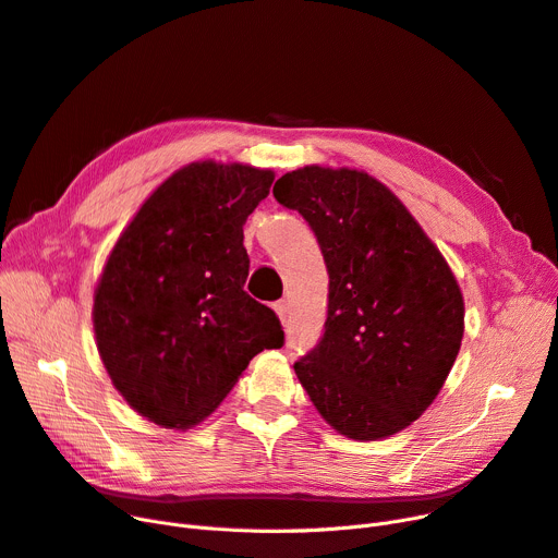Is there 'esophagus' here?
<instances>
[{
    "label": "esophagus",
    "instance_id": "esophagus-1",
    "mask_svg": "<svg viewBox=\"0 0 558 558\" xmlns=\"http://www.w3.org/2000/svg\"><path fill=\"white\" fill-rule=\"evenodd\" d=\"M274 310H276V314L280 316V320L284 324V320H287V301H276Z\"/></svg>",
    "mask_w": 558,
    "mask_h": 558
}]
</instances>
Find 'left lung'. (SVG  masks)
Here are the masks:
<instances>
[{"instance_id":"left-lung-1","label":"left lung","mask_w":558,"mask_h":558,"mask_svg":"<svg viewBox=\"0 0 558 558\" xmlns=\"http://www.w3.org/2000/svg\"><path fill=\"white\" fill-rule=\"evenodd\" d=\"M274 196L307 221L328 267V318L294 371L337 432L375 441L441 391L463 337V299L404 205L355 169L303 167Z\"/></svg>"}]
</instances>
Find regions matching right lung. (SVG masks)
I'll list each match as a JSON object with an SVG mask.
<instances>
[{"label": "right lung", "instance_id": "1", "mask_svg": "<svg viewBox=\"0 0 558 558\" xmlns=\"http://www.w3.org/2000/svg\"><path fill=\"white\" fill-rule=\"evenodd\" d=\"M274 171L194 162L175 171L117 240L95 294V335L114 389L165 427L210 416L280 318L244 291V223Z\"/></svg>", "mask_w": 558, "mask_h": 558}]
</instances>
